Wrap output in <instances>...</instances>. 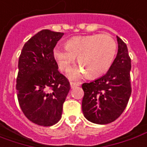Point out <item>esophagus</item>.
Listing matches in <instances>:
<instances>
[{
  "mask_svg": "<svg viewBox=\"0 0 147 147\" xmlns=\"http://www.w3.org/2000/svg\"><path fill=\"white\" fill-rule=\"evenodd\" d=\"M70 85H71V88H74L75 87L80 86V83H75V82H71V83H70Z\"/></svg>",
  "mask_w": 147,
  "mask_h": 147,
  "instance_id": "esophagus-1",
  "label": "esophagus"
}]
</instances>
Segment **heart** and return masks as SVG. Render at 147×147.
I'll return each instance as SVG.
<instances>
[{
	"instance_id": "1",
	"label": "heart",
	"mask_w": 147,
	"mask_h": 147,
	"mask_svg": "<svg viewBox=\"0 0 147 147\" xmlns=\"http://www.w3.org/2000/svg\"><path fill=\"white\" fill-rule=\"evenodd\" d=\"M117 52L115 40L107 34L74 37L66 46L58 45L53 55L62 71H67L78 55L81 66L70 70L69 77L77 80L87 73L96 78L105 73L111 67Z\"/></svg>"
}]
</instances>
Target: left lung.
<instances>
[{"label": "left lung", "instance_id": "left-lung-1", "mask_svg": "<svg viewBox=\"0 0 147 147\" xmlns=\"http://www.w3.org/2000/svg\"><path fill=\"white\" fill-rule=\"evenodd\" d=\"M117 39V54L107 73L82 84L84 92L82 111L85 118L92 123L105 125L117 119L131 95V59L126 44L118 36Z\"/></svg>", "mask_w": 147, "mask_h": 147}]
</instances>
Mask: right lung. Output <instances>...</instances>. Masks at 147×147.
I'll return each mask as SVG.
<instances>
[{
	"label": "right lung",
	"instance_id": "add662e5",
	"mask_svg": "<svg viewBox=\"0 0 147 147\" xmlns=\"http://www.w3.org/2000/svg\"><path fill=\"white\" fill-rule=\"evenodd\" d=\"M63 34L42 30L25 43L19 56L16 84L19 105L28 119L38 125L51 126L60 120L71 88L53 55Z\"/></svg>",
	"mask_w": 147,
	"mask_h": 147
}]
</instances>
